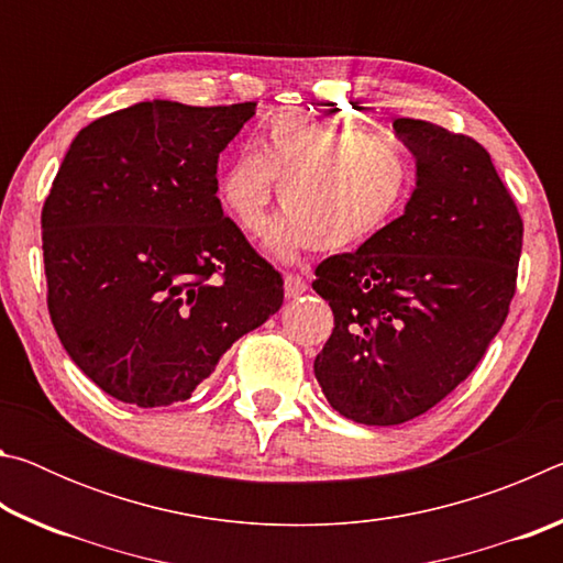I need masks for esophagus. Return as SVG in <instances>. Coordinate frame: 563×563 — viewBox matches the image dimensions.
Instances as JSON below:
<instances>
[{
	"label": "esophagus",
	"instance_id": "obj_1",
	"mask_svg": "<svg viewBox=\"0 0 563 563\" xmlns=\"http://www.w3.org/2000/svg\"><path fill=\"white\" fill-rule=\"evenodd\" d=\"M310 288L308 278H302L298 273H288L285 275V298H298L305 290Z\"/></svg>",
	"mask_w": 563,
	"mask_h": 563
}]
</instances>
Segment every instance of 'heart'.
<instances>
[{
	"label": "heart",
	"mask_w": 563,
	"mask_h": 563,
	"mask_svg": "<svg viewBox=\"0 0 563 563\" xmlns=\"http://www.w3.org/2000/svg\"><path fill=\"white\" fill-rule=\"evenodd\" d=\"M275 184L285 216L271 228L268 245L292 255L312 245L345 251L377 233L412 186L407 151L383 133L330 123L302 113H278L218 178V198L247 235L268 223Z\"/></svg>",
	"instance_id": "heart-1"
}]
</instances>
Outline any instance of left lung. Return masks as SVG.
<instances>
[{"instance_id":"8db88e82","label":"left lung","mask_w":563,"mask_h":563,"mask_svg":"<svg viewBox=\"0 0 563 563\" xmlns=\"http://www.w3.org/2000/svg\"><path fill=\"white\" fill-rule=\"evenodd\" d=\"M393 126L417 164L405 213L312 280L335 316L316 357L322 395L377 427L424 415L479 365L509 316L523 235L487 148L430 121Z\"/></svg>"}]
</instances>
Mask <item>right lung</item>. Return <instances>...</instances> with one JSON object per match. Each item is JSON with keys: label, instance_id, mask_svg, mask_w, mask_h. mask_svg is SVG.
I'll return each mask as SVG.
<instances>
[{"label": "right lung", "instance_id": "obj_1", "mask_svg": "<svg viewBox=\"0 0 563 563\" xmlns=\"http://www.w3.org/2000/svg\"><path fill=\"white\" fill-rule=\"evenodd\" d=\"M255 101H141L84 126L42 208L46 305L103 393L184 402L283 305V278L218 201V156Z\"/></svg>", "mask_w": 563, "mask_h": 563}]
</instances>
